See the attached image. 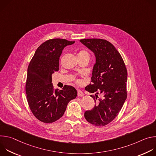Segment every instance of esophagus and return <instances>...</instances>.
<instances>
[{
  "mask_svg": "<svg viewBox=\"0 0 156 156\" xmlns=\"http://www.w3.org/2000/svg\"><path fill=\"white\" fill-rule=\"evenodd\" d=\"M78 96H79V97H83V96H84L83 93L81 91L78 90Z\"/></svg>",
  "mask_w": 156,
  "mask_h": 156,
  "instance_id": "obj_1",
  "label": "esophagus"
}]
</instances>
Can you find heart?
Wrapping results in <instances>:
<instances>
[{
	"mask_svg": "<svg viewBox=\"0 0 156 156\" xmlns=\"http://www.w3.org/2000/svg\"><path fill=\"white\" fill-rule=\"evenodd\" d=\"M77 56H87V57H89L90 56V55H89V53L86 51H84V50H81L80 51H79L78 52V54H77ZM75 82L77 83V84H80L81 83V80H76Z\"/></svg>",
	"mask_w": 156,
	"mask_h": 156,
	"instance_id": "b5f03b06",
	"label": "heart"
}]
</instances>
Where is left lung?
Instances as JSON below:
<instances>
[{
    "label": "left lung",
    "instance_id": "left-lung-1",
    "mask_svg": "<svg viewBox=\"0 0 156 156\" xmlns=\"http://www.w3.org/2000/svg\"><path fill=\"white\" fill-rule=\"evenodd\" d=\"M80 41L93 51L96 57L91 83L86 87L96 103L84 112L86 120L93 125L103 126L119 114L127 97V70L118 51L110 42L102 39H83ZM103 96L99 98L98 94Z\"/></svg>",
    "mask_w": 156,
    "mask_h": 156
}]
</instances>
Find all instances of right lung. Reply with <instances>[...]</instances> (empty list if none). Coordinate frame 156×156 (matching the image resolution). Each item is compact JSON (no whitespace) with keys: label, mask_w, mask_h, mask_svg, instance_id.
<instances>
[{"label":"right lung","mask_w":156,"mask_h":156,"mask_svg":"<svg viewBox=\"0 0 156 156\" xmlns=\"http://www.w3.org/2000/svg\"><path fill=\"white\" fill-rule=\"evenodd\" d=\"M74 42L59 38L48 40L39 46L30 62L25 87L27 101L33 115L42 122L58 120L69 102L77 96L72 86L65 85L58 90L52 83V75L58 71L63 49Z\"/></svg>","instance_id":"right-lung-1"}]
</instances>
